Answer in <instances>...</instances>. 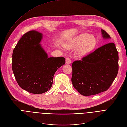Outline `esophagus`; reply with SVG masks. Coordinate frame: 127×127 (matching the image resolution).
Wrapping results in <instances>:
<instances>
[{
	"label": "esophagus",
	"mask_w": 127,
	"mask_h": 127,
	"mask_svg": "<svg viewBox=\"0 0 127 127\" xmlns=\"http://www.w3.org/2000/svg\"><path fill=\"white\" fill-rule=\"evenodd\" d=\"M71 63V60L69 58H66V63L68 64H70Z\"/></svg>",
	"instance_id": "esophagus-1"
}]
</instances>
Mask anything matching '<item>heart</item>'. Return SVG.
<instances>
[{
  "label": "heart",
  "instance_id": "heart-1",
  "mask_svg": "<svg viewBox=\"0 0 127 127\" xmlns=\"http://www.w3.org/2000/svg\"><path fill=\"white\" fill-rule=\"evenodd\" d=\"M96 43V39L94 37L90 36L88 33H83L70 42L67 46L70 48H75L81 45L77 54L79 57H83L95 48Z\"/></svg>",
  "mask_w": 127,
  "mask_h": 127
}]
</instances>
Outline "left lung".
Segmentation results:
<instances>
[{"instance_id":"1","label":"left lung","mask_w":127,"mask_h":127,"mask_svg":"<svg viewBox=\"0 0 127 127\" xmlns=\"http://www.w3.org/2000/svg\"><path fill=\"white\" fill-rule=\"evenodd\" d=\"M104 38L110 36L102 30ZM73 86L84 96L95 95L107 90L119 71V55L114 43L99 47L81 60L72 64Z\"/></svg>"}]
</instances>
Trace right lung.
<instances>
[{
    "label": "right lung",
    "mask_w": 127,
    "mask_h": 127,
    "mask_svg": "<svg viewBox=\"0 0 127 127\" xmlns=\"http://www.w3.org/2000/svg\"><path fill=\"white\" fill-rule=\"evenodd\" d=\"M42 38V33L36 31L25 33L13 52L15 79L22 89L33 94H43L51 88L54 74L65 63L64 57H48L40 44Z\"/></svg>",
    "instance_id": "right-lung-1"
}]
</instances>
